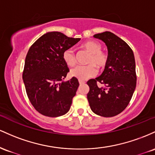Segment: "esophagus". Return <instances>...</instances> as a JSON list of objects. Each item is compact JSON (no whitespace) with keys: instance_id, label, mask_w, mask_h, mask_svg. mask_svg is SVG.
<instances>
[{"instance_id":"34e87169","label":"esophagus","mask_w":155,"mask_h":155,"mask_svg":"<svg viewBox=\"0 0 155 155\" xmlns=\"http://www.w3.org/2000/svg\"><path fill=\"white\" fill-rule=\"evenodd\" d=\"M79 83H80V85L84 84V83H85V81H79Z\"/></svg>"}]
</instances>
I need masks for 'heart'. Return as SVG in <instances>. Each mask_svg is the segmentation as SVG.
Wrapping results in <instances>:
<instances>
[{"instance_id":"1","label":"heart","mask_w":155,"mask_h":155,"mask_svg":"<svg viewBox=\"0 0 155 155\" xmlns=\"http://www.w3.org/2000/svg\"><path fill=\"white\" fill-rule=\"evenodd\" d=\"M83 48L89 53L86 66H78L70 72V75L80 81H85L96 74L97 69L103 70L108 63V56L102 51V45L94 41H87L82 45ZM64 63L68 67H74L76 64V56L70 49L64 50L62 54Z\"/></svg>"}]
</instances>
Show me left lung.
Returning <instances> with one entry per match:
<instances>
[{
	"mask_svg": "<svg viewBox=\"0 0 155 155\" xmlns=\"http://www.w3.org/2000/svg\"><path fill=\"white\" fill-rule=\"evenodd\" d=\"M94 37L103 41L108 51V63L100 76L87 82V99L97 115L112 117L122 112L131 100L136 86L133 52L126 42L109 31ZM100 83L103 87L98 86Z\"/></svg>",
	"mask_w": 155,
	"mask_h": 155,
	"instance_id": "obj_1",
	"label": "left lung"
}]
</instances>
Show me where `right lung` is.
Masks as SVG:
<instances>
[{"label": "right lung", "instance_id": "1", "mask_svg": "<svg viewBox=\"0 0 155 155\" xmlns=\"http://www.w3.org/2000/svg\"><path fill=\"white\" fill-rule=\"evenodd\" d=\"M80 40L53 31L41 36L31 46L22 79L28 97L39 114L58 117L70 109L79 83L75 78L63 81L69 69L62 54Z\"/></svg>", "mask_w": 155, "mask_h": 155}]
</instances>
